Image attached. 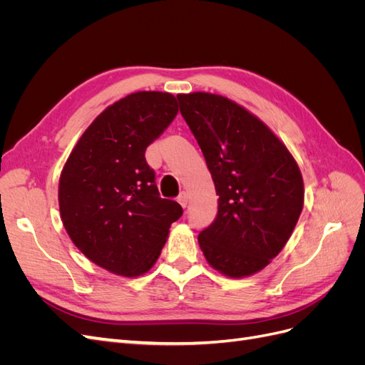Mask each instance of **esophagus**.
I'll return each mask as SVG.
<instances>
[{"instance_id":"1","label":"esophagus","mask_w":365,"mask_h":365,"mask_svg":"<svg viewBox=\"0 0 365 365\" xmlns=\"http://www.w3.org/2000/svg\"><path fill=\"white\" fill-rule=\"evenodd\" d=\"M176 200H178V202H180V205H181L182 208H185L187 204H189V195H187L185 192H181L180 196L176 197Z\"/></svg>"}]
</instances>
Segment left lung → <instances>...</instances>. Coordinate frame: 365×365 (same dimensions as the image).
<instances>
[{
    "label": "left lung",
    "mask_w": 365,
    "mask_h": 365,
    "mask_svg": "<svg viewBox=\"0 0 365 365\" xmlns=\"http://www.w3.org/2000/svg\"><path fill=\"white\" fill-rule=\"evenodd\" d=\"M212 173L216 219L197 242L228 277L256 274L283 250L304 201L302 172L274 132L245 108L210 93L176 96Z\"/></svg>",
    "instance_id": "obj_1"
}]
</instances>
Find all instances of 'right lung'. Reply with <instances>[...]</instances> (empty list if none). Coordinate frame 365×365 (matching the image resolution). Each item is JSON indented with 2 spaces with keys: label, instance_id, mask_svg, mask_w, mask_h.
<instances>
[{
  "label": "right lung",
  "instance_id": "add662e5",
  "mask_svg": "<svg viewBox=\"0 0 365 365\" xmlns=\"http://www.w3.org/2000/svg\"><path fill=\"white\" fill-rule=\"evenodd\" d=\"M178 114L169 93L138 91L108 106L77 141L59 180L73 244L98 267L138 277L157 262L178 202L163 200L145 152Z\"/></svg>",
  "mask_w": 365,
  "mask_h": 365
}]
</instances>
